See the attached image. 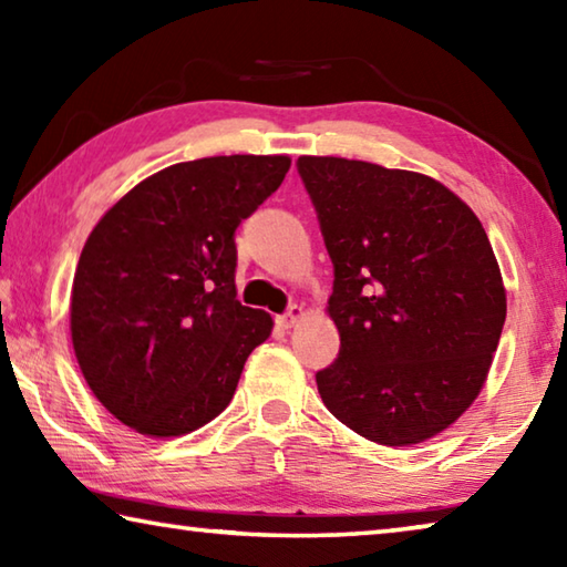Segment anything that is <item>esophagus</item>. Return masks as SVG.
<instances>
[{"label": "esophagus", "instance_id": "esophagus-1", "mask_svg": "<svg viewBox=\"0 0 567 567\" xmlns=\"http://www.w3.org/2000/svg\"><path fill=\"white\" fill-rule=\"evenodd\" d=\"M305 318V307L302 305H292L290 310H287L285 315H280V318H277V322L282 324V328H295L297 322H300Z\"/></svg>", "mask_w": 567, "mask_h": 567}]
</instances>
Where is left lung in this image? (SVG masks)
I'll return each instance as SVG.
<instances>
[{"label": "left lung", "instance_id": "left-lung-1", "mask_svg": "<svg viewBox=\"0 0 567 567\" xmlns=\"http://www.w3.org/2000/svg\"><path fill=\"white\" fill-rule=\"evenodd\" d=\"M297 169L334 265L324 312L340 352L320 398L388 447L425 443L473 405L507 297L477 215L443 182L375 162L302 155Z\"/></svg>", "mask_w": 567, "mask_h": 567}]
</instances>
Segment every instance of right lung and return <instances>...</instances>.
Instances as JSON below:
<instances>
[{"instance_id": "obj_1", "label": "right lung", "mask_w": 567, "mask_h": 567, "mask_svg": "<svg viewBox=\"0 0 567 567\" xmlns=\"http://www.w3.org/2000/svg\"><path fill=\"white\" fill-rule=\"evenodd\" d=\"M290 165L287 155L179 162L94 225L72 282V348L92 395L134 433L207 425L270 338V315L237 300L235 229Z\"/></svg>"}]
</instances>
